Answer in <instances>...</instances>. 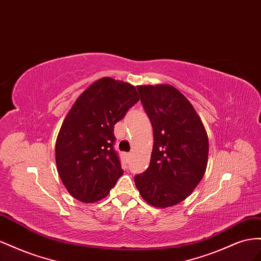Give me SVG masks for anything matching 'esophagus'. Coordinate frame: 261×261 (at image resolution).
<instances>
[{"label": "esophagus", "instance_id": "1", "mask_svg": "<svg viewBox=\"0 0 261 261\" xmlns=\"http://www.w3.org/2000/svg\"><path fill=\"white\" fill-rule=\"evenodd\" d=\"M124 156H125V159H126V160H130V159L132 158V154H131V153H125V154H124Z\"/></svg>", "mask_w": 261, "mask_h": 261}]
</instances>
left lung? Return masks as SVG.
<instances>
[{"mask_svg": "<svg viewBox=\"0 0 261 261\" xmlns=\"http://www.w3.org/2000/svg\"><path fill=\"white\" fill-rule=\"evenodd\" d=\"M138 89L154 143L150 166L135 181L148 204L164 209L184 201L202 179L209 139L197 111L176 87L158 84Z\"/></svg>", "mask_w": 261, "mask_h": 261, "instance_id": "1", "label": "left lung"}]
</instances>
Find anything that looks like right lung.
I'll return each mask as SVG.
<instances>
[{
	"instance_id": "add662e5",
	"label": "right lung",
	"mask_w": 261,
	"mask_h": 261,
	"mask_svg": "<svg viewBox=\"0 0 261 261\" xmlns=\"http://www.w3.org/2000/svg\"><path fill=\"white\" fill-rule=\"evenodd\" d=\"M140 99L136 86L99 79L65 116L56 141L59 176L70 195L92 203L105 198L123 174L114 151V126Z\"/></svg>"
}]
</instances>
